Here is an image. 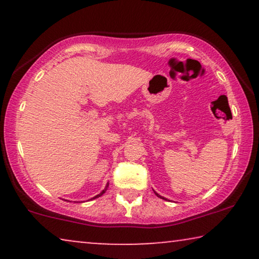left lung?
Masks as SVG:
<instances>
[{
	"label": "left lung",
	"instance_id": "1",
	"mask_svg": "<svg viewBox=\"0 0 259 259\" xmlns=\"http://www.w3.org/2000/svg\"><path fill=\"white\" fill-rule=\"evenodd\" d=\"M154 193H155V194H157V196H158V197H160V196H159V194H158L157 192H154ZM160 198H161V199H165V198H162V197H160Z\"/></svg>",
	"mask_w": 259,
	"mask_h": 259
}]
</instances>
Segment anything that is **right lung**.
Returning a JSON list of instances; mask_svg holds the SVG:
<instances>
[{"instance_id": "1", "label": "right lung", "mask_w": 259, "mask_h": 259, "mask_svg": "<svg viewBox=\"0 0 259 259\" xmlns=\"http://www.w3.org/2000/svg\"><path fill=\"white\" fill-rule=\"evenodd\" d=\"M108 185H109V184H107V185H106V187H105V190H104V191H102V192H101L100 194H98V196H95V197L93 198V199H95V198H98V197H100V196H102V194H104V193L106 192V190H107V187H108Z\"/></svg>"}]
</instances>
